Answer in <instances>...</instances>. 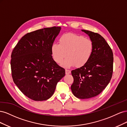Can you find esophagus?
Masks as SVG:
<instances>
[{
  "label": "esophagus",
  "instance_id": "1",
  "mask_svg": "<svg viewBox=\"0 0 127 127\" xmlns=\"http://www.w3.org/2000/svg\"><path fill=\"white\" fill-rule=\"evenodd\" d=\"M65 71H66V75L69 74H70V72H71V71H70V70H68V69H66V70H65Z\"/></svg>",
  "mask_w": 127,
  "mask_h": 127
}]
</instances>
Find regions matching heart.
<instances>
[{"label": "heart", "instance_id": "heart-1", "mask_svg": "<svg viewBox=\"0 0 127 127\" xmlns=\"http://www.w3.org/2000/svg\"><path fill=\"white\" fill-rule=\"evenodd\" d=\"M93 42L83 36L74 33L64 34L59 40L58 44L51 47V55L56 63L60 64L66 57L63 66L70 67L76 65L83 67L88 62L93 52Z\"/></svg>", "mask_w": 127, "mask_h": 127}]
</instances>
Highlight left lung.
<instances>
[{
  "label": "left lung",
  "instance_id": "left-lung-1",
  "mask_svg": "<svg viewBox=\"0 0 127 127\" xmlns=\"http://www.w3.org/2000/svg\"><path fill=\"white\" fill-rule=\"evenodd\" d=\"M93 42V54L83 67L71 71L74 82L72 93L80 99L90 98L100 94L108 85L113 73V55L105 40L98 33L82 30Z\"/></svg>",
  "mask_w": 127,
  "mask_h": 127
}]
</instances>
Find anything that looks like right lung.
I'll list each match as a JSON object with an SVG mask.
<instances>
[{
  "instance_id": "right-lung-1",
  "label": "right lung",
  "mask_w": 127,
  "mask_h": 127,
  "mask_svg": "<svg viewBox=\"0 0 127 127\" xmlns=\"http://www.w3.org/2000/svg\"><path fill=\"white\" fill-rule=\"evenodd\" d=\"M61 27H52L27 33L18 41L11 55L14 83L27 97L45 101L53 94L65 70L53 60L51 47Z\"/></svg>"
}]
</instances>
